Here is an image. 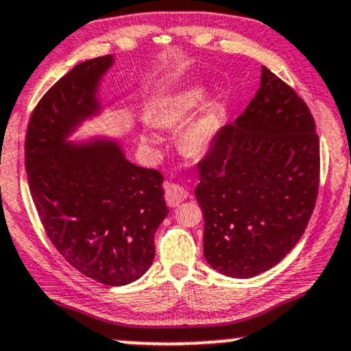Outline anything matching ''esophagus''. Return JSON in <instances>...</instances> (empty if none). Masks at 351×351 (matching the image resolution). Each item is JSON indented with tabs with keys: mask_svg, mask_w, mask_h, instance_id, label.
I'll list each match as a JSON object with an SVG mask.
<instances>
[{
	"mask_svg": "<svg viewBox=\"0 0 351 351\" xmlns=\"http://www.w3.org/2000/svg\"><path fill=\"white\" fill-rule=\"evenodd\" d=\"M188 191H186L183 186L180 184H173V183H165V197H167V204L170 207H176L180 206L181 202L188 199Z\"/></svg>",
	"mask_w": 351,
	"mask_h": 351,
	"instance_id": "esophagus-1",
	"label": "esophagus"
}]
</instances>
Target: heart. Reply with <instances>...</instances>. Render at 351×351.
I'll use <instances>...</instances> for the list:
<instances>
[{
	"label": "heart",
	"instance_id": "heart-1",
	"mask_svg": "<svg viewBox=\"0 0 351 351\" xmlns=\"http://www.w3.org/2000/svg\"><path fill=\"white\" fill-rule=\"evenodd\" d=\"M207 92L201 84L188 86L178 94L170 97L163 104L158 112L155 113V124L163 130H173L180 128L197 112L206 101ZM220 131L219 117L214 112H206L189 121L183 130L180 131L178 144L180 149L191 157H201L215 143ZM141 141L149 147H157L160 144V137L152 130H144L141 134Z\"/></svg>",
	"mask_w": 351,
	"mask_h": 351
}]
</instances>
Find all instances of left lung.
<instances>
[{
    "label": "left lung",
    "mask_w": 351,
    "mask_h": 351,
    "mask_svg": "<svg viewBox=\"0 0 351 351\" xmlns=\"http://www.w3.org/2000/svg\"><path fill=\"white\" fill-rule=\"evenodd\" d=\"M319 188V137L308 105L263 66L261 87L199 163L204 257L217 272L251 278L293 250Z\"/></svg>",
    "instance_id": "1"
}]
</instances>
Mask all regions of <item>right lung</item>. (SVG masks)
I'll return each instance as SVG.
<instances>
[{
	"instance_id": "right-lung-1",
	"label": "right lung",
	"mask_w": 351,
	"mask_h": 351,
	"mask_svg": "<svg viewBox=\"0 0 351 351\" xmlns=\"http://www.w3.org/2000/svg\"><path fill=\"white\" fill-rule=\"evenodd\" d=\"M113 64V55L79 63L43 95L29 121L25 170L53 246L79 272L119 287L152 265L168 208L162 173L128 160L118 139L71 141L104 113L100 84Z\"/></svg>"
}]
</instances>
